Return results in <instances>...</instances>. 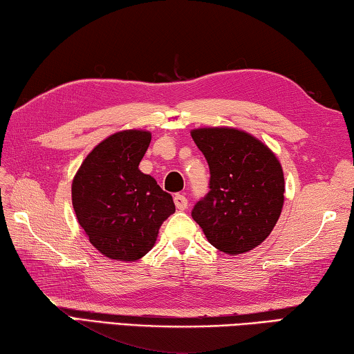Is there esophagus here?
Listing matches in <instances>:
<instances>
[{"label":"esophagus","instance_id":"1","mask_svg":"<svg viewBox=\"0 0 354 354\" xmlns=\"http://www.w3.org/2000/svg\"><path fill=\"white\" fill-rule=\"evenodd\" d=\"M174 204H176L178 210H185V208H187V205H188V199L185 198L183 194H176V196H174Z\"/></svg>","mask_w":354,"mask_h":354}]
</instances>
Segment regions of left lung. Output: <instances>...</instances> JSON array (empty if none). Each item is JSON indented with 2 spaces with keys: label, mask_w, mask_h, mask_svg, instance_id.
Wrapping results in <instances>:
<instances>
[{
  "label": "left lung",
  "mask_w": 354,
  "mask_h": 354,
  "mask_svg": "<svg viewBox=\"0 0 354 354\" xmlns=\"http://www.w3.org/2000/svg\"><path fill=\"white\" fill-rule=\"evenodd\" d=\"M210 167V191L193 208L210 245L229 256L252 251L274 229L283 205L282 166L266 144L232 127L191 130Z\"/></svg>",
  "instance_id": "left-lung-1"
}]
</instances>
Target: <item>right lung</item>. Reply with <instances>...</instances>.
Returning <instances> with one entry per match:
<instances>
[{
	"label": "right lung",
	"mask_w": 354,
	"mask_h": 354,
	"mask_svg": "<svg viewBox=\"0 0 354 354\" xmlns=\"http://www.w3.org/2000/svg\"><path fill=\"white\" fill-rule=\"evenodd\" d=\"M150 139L147 130L114 133L91 150L72 182L75 215L91 245L119 262L146 256L176 212L172 196L138 167Z\"/></svg>",
	"instance_id": "obj_1"
}]
</instances>
